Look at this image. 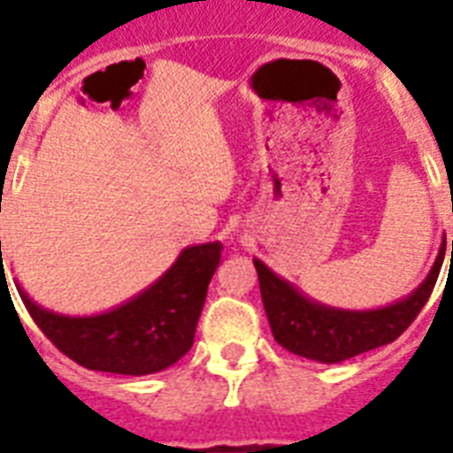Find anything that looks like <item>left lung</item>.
<instances>
[{
    "label": "left lung",
    "mask_w": 453,
    "mask_h": 453,
    "mask_svg": "<svg viewBox=\"0 0 453 453\" xmlns=\"http://www.w3.org/2000/svg\"><path fill=\"white\" fill-rule=\"evenodd\" d=\"M444 242L435 258V265L430 268L421 287H416L402 301L376 310H341L312 301L284 277L275 275L265 263L254 258L273 336L294 355L324 362V365H336L366 350L393 343L395 338L414 322L435 289L437 275L444 261V247H447Z\"/></svg>",
    "instance_id": "8db88e82"
}]
</instances>
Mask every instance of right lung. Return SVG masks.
Returning <instances> with one entry per match:
<instances>
[{"label": "right lung", "instance_id": "right-lung-1", "mask_svg": "<svg viewBox=\"0 0 453 453\" xmlns=\"http://www.w3.org/2000/svg\"><path fill=\"white\" fill-rule=\"evenodd\" d=\"M220 249V242L183 249L157 282L101 315H60L37 305L20 284L16 289L44 336L77 365L145 376L176 365L192 348Z\"/></svg>", "mask_w": 453, "mask_h": 453}]
</instances>
